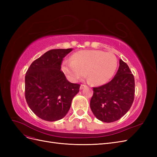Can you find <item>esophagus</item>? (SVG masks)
Listing matches in <instances>:
<instances>
[{
    "instance_id": "1",
    "label": "esophagus",
    "mask_w": 157,
    "mask_h": 157,
    "mask_svg": "<svg viewBox=\"0 0 157 157\" xmlns=\"http://www.w3.org/2000/svg\"><path fill=\"white\" fill-rule=\"evenodd\" d=\"M86 85H84V84H81L80 85V90H82L83 88H86Z\"/></svg>"
}]
</instances>
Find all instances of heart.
<instances>
[{
	"mask_svg": "<svg viewBox=\"0 0 157 157\" xmlns=\"http://www.w3.org/2000/svg\"><path fill=\"white\" fill-rule=\"evenodd\" d=\"M112 53L101 50H82L75 53L71 60H65L61 69L70 81L77 82L86 75L93 84L103 85L112 78L117 67Z\"/></svg>",
	"mask_w": 157,
	"mask_h": 157,
	"instance_id": "1",
	"label": "heart"
}]
</instances>
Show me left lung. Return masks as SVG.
<instances>
[{
	"instance_id": "left-lung-1",
	"label": "left lung",
	"mask_w": 157,
	"mask_h": 157,
	"mask_svg": "<svg viewBox=\"0 0 157 157\" xmlns=\"http://www.w3.org/2000/svg\"><path fill=\"white\" fill-rule=\"evenodd\" d=\"M117 73L110 82L93 88L90 108L98 120L113 122L129 111L134 99L135 82L128 65L119 61Z\"/></svg>"
}]
</instances>
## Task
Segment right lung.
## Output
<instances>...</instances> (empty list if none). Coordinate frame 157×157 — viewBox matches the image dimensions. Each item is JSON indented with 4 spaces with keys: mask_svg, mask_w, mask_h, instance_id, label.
I'll list each match as a JSON object with an SVG mask.
<instances>
[{
    "mask_svg": "<svg viewBox=\"0 0 157 157\" xmlns=\"http://www.w3.org/2000/svg\"><path fill=\"white\" fill-rule=\"evenodd\" d=\"M72 48L46 52L35 60L25 77V96L29 108L41 119L53 122L68 113L80 85L69 82L61 71L63 58Z\"/></svg>",
    "mask_w": 157,
    "mask_h": 157,
    "instance_id": "add662e5",
    "label": "right lung"
}]
</instances>
